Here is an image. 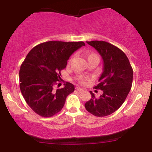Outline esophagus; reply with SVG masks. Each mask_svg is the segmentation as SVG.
Listing matches in <instances>:
<instances>
[{
	"label": "esophagus",
	"instance_id": "34e87169",
	"mask_svg": "<svg viewBox=\"0 0 152 152\" xmlns=\"http://www.w3.org/2000/svg\"><path fill=\"white\" fill-rule=\"evenodd\" d=\"M76 91H78V92H81V91H83V88H80V87H76Z\"/></svg>",
	"mask_w": 152,
	"mask_h": 152
}]
</instances>
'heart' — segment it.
<instances>
[{
	"mask_svg": "<svg viewBox=\"0 0 152 152\" xmlns=\"http://www.w3.org/2000/svg\"><path fill=\"white\" fill-rule=\"evenodd\" d=\"M93 57H97L99 58L98 55L94 53H87V58H88V60L91 58H93ZM76 78V81H77L78 83H81V84H84V83H86V81L88 79V78L87 76H83V75H78Z\"/></svg>",
	"mask_w": 152,
	"mask_h": 152,
	"instance_id": "heart-1",
	"label": "heart"
}]
</instances>
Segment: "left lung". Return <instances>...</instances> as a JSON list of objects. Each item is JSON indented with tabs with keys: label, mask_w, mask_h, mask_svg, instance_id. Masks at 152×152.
<instances>
[{
	"label": "left lung",
	"mask_w": 152,
	"mask_h": 152,
	"mask_svg": "<svg viewBox=\"0 0 152 152\" xmlns=\"http://www.w3.org/2000/svg\"><path fill=\"white\" fill-rule=\"evenodd\" d=\"M104 61V71L96 89L103 91L99 98L90 91L92 98L85 104L88 112L96 116H109L120 108L129 93L133 81V69L121 49L103 41H86Z\"/></svg>",
	"instance_id": "1"
}]
</instances>
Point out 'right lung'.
<instances>
[{
    "mask_svg": "<svg viewBox=\"0 0 152 152\" xmlns=\"http://www.w3.org/2000/svg\"><path fill=\"white\" fill-rule=\"evenodd\" d=\"M83 46V41H51L40 43L29 51L20 66L19 83L26 102L35 113L50 117L63 109L74 86L66 82L64 88L53 90V87L71 54Z\"/></svg>",
    "mask_w": 152,
    "mask_h": 152,
    "instance_id": "add662e5",
    "label": "right lung"
}]
</instances>
